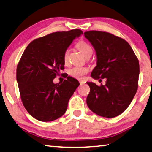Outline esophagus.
Returning <instances> with one entry per match:
<instances>
[{"label":"esophagus","instance_id":"esophagus-1","mask_svg":"<svg viewBox=\"0 0 152 152\" xmlns=\"http://www.w3.org/2000/svg\"><path fill=\"white\" fill-rule=\"evenodd\" d=\"M85 84V82H84V81H80V85H83V84Z\"/></svg>","mask_w":152,"mask_h":152}]
</instances>
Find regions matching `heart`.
I'll return each instance as SVG.
<instances>
[{"label":"heart","mask_w":152,"mask_h":152,"mask_svg":"<svg viewBox=\"0 0 152 152\" xmlns=\"http://www.w3.org/2000/svg\"><path fill=\"white\" fill-rule=\"evenodd\" d=\"M77 48L80 51V53L84 55V56H87L88 55L92 53V48L91 46L87 43L85 41H80L79 43L77 44ZM68 54H69V49H67L64 53V61L65 63L68 62ZM88 69L87 68L85 67H74L70 70L69 74L73 77V78H76L77 80H81L84 78V76L86 73H88Z\"/></svg>","instance_id":"obj_1"}]
</instances>
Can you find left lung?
I'll use <instances>...</instances> for the list:
<instances>
[{"label":"left lung","instance_id":"obj_1","mask_svg":"<svg viewBox=\"0 0 152 152\" xmlns=\"http://www.w3.org/2000/svg\"><path fill=\"white\" fill-rule=\"evenodd\" d=\"M84 35L96 53L91 78H106L105 86L87 82L90 91L86 103L97 115L115 117L127 109L137 91L138 60L130 45L119 37L99 31H86Z\"/></svg>","mask_w":152,"mask_h":152}]
</instances>
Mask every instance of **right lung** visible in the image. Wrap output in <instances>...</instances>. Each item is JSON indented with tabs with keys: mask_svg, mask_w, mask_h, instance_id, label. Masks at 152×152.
Masks as SVG:
<instances>
[{
	"mask_svg": "<svg viewBox=\"0 0 152 152\" xmlns=\"http://www.w3.org/2000/svg\"><path fill=\"white\" fill-rule=\"evenodd\" d=\"M82 34L78 29L52 33L31 41L22 54L16 80L23 105L35 119L53 121L66 112L79 82L68 76L54 84L53 79L64 69V51Z\"/></svg>",
	"mask_w": 152,
	"mask_h": 152,
	"instance_id": "obj_1",
	"label": "right lung"
}]
</instances>
